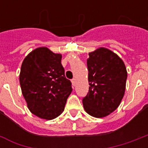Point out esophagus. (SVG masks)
Returning <instances> with one entry per match:
<instances>
[{"instance_id":"obj_1","label":"esophagus","mask_w":148,"mask_h":148,"mask_svg":"<svg viewBox=\"0 0 148 148\" xmlns=\"http://www.w3.org/2000/svg\"><path fill=\"white\" fill-rule=\"evenodd\" d=\"M71 82H72L73 86H75V85H76V80H75V78H73V79L71 80Z\"/></svg>"}]
</instances>
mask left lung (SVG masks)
<instances>
[{
	"label": "left lung",
	"instance_id": "1",
	"mask_svg": "<svg viewBox=\"0 0 148 148\" xmlns=\"http://www.w3.org/2000/svg\"><path fill=\"white\" fill-rule=\"evenodd\" d=\"M89 56L87 67L90 87L82 103L88 114L102 118L120 106L126 88L127 70L123 60L105 47L90 52Z\"/></svg>",
	"mask_w": 148,
	"mask_h": 148
}]
</instances>
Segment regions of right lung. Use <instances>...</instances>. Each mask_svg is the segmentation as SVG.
<instances>
[{"instance_id": "add662e5", "label": "right lung", "mask_w": 148, "mask_h": 148, "mask_svg": "<svg viewBox=\"0 0 148 148\" xmlns=\"http://www.w3.org/2000/svg\"><path fill=\"white\" fill-rule=\"evenodd\" d=\"M61 59V54L42 47L29 53L21 65L22 94L31 112L39 118L52 120L58 116L72 92Z\"/></svg>"}]
</instances>
